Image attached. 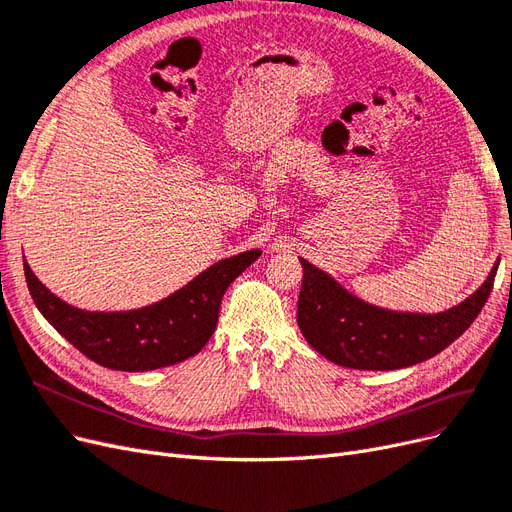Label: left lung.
Masks as SVG:
<instances>
[{
  "label": "left lung",
  "mask_w": 512,
  "mask_h": 512,
  "mask_svg": "<svg viewBox=\"0 0 512 512\" xmlns=\"http://www.w3.org/2000/svg\"><path fill=\"white\" fill-rule=\"evenodd\" d=\"M300 263L302 334L317 353L353 370H398L447 349L483 310L498 272L496 263L485 283L459 306L438 315H415L361 302L306 259Z\"/></svg>",
  "instance_id": "left-lung-1"
}]
</instances>
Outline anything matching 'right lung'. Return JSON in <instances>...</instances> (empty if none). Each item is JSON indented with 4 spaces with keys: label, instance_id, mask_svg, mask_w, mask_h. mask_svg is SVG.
Returning <instances> with one entry per match:
<instances>
[{
    "label": "right lung",
    "instance_id": "right-lung-1",
    "mask_svg": "<svg viewBox=\"0 0 512 512\" xmlns=\"http://www.w3.org/2000/svg\"><path fill=\"white\" fill-rule=\"evenodd\" d=\"M261 255L253 249L214 263L187 287L153 306L87 312L48 291L23 259L31 298L57 332L110 370L142 372L180 364L204 349L219 321L223 293Z\"/></svg>",
    "mask_w": 512,
    "mask_h": 512
}]
</instances>
